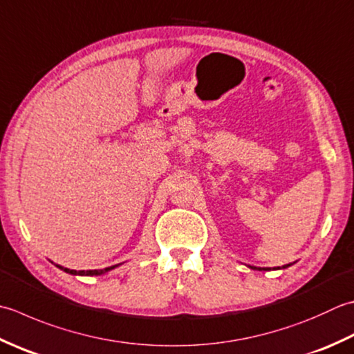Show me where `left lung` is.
<instances>
[{"mask_svg":"<svg viewBox=\"0 0 354 354\" xmlns=\"http://www.w3.org/2000/svg\"><path fill=\"white\" fill-rule=\"evenodd\" d=\"M290 266H293V264H286V266H282V268H287V267H290ZM250 268H253V270H264V272H267V270H270V268H261V267H253V266H248Z\"/></svg>","mask_w":354,"mask_h":354,"instance_id":"1","label":"left lung"}]
</instances>
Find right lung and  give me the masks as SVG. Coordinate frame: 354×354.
I'll return each instance as SVG.
<instances>
[{"instance_id": "1", "label": "right lung", "mask_w": 354, "mask_h": 354, "mask_svg": "<svg viewBox=\"0 0 354 354\" xmlns=\"http://www.w3.org/2000/svg\"><path fill=\"white\" fill-rule=\"evenodd\" d=\"M59 270H62V272H66V273H71V274H80V276H100V274H104V273H107V272H110V270H113L115 267H118V266H112V267H107V268H102V270H80V272H76V270H68V268H64V267H61V266H57Z\"/></svg>"}]
</instances>
